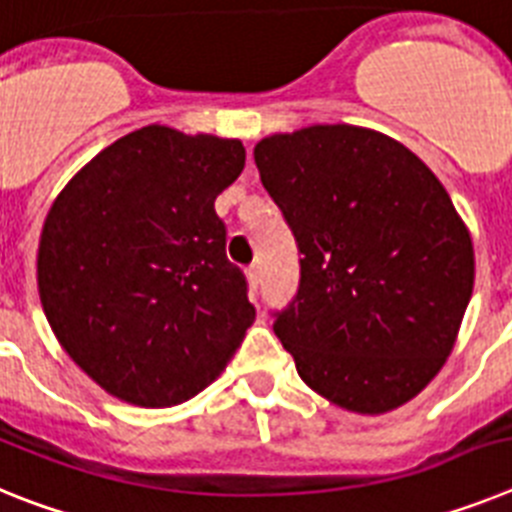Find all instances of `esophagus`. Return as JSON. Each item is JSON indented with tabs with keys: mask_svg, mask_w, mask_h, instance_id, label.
Listing matches in <instances>:
<instances>
[{
	"mask_svg": "<svg viewBox=\"0 0 512 512\" xmlns=\"http://www.w3.org/2000/svg\"><path fill=\"white\" fill-rule=\"evenodd\" d=\"M260 275V265H250V268H247V281H250L252 288L260 286Z\"/></svg>",
	"mask_w": 512,
	"mask_h": 512,
	"instance_id": "esophagus-1",
	"label": "esophagus"
}]
</instances>
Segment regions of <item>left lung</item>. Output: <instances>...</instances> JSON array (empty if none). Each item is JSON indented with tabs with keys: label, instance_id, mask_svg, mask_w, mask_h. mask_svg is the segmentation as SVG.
Returning a JSON list of instances; mask_svg holds the SVG:
<instances>
[{
	"label": "left lung",
	"instance_id": "8db88e82",
	"mask_svg": "<svg viewBox=\"0 0 512 512\" xmlns=\"http://www.w3.org/2000/svg\"><path fill=\"white\" fill-rule=\"evenodd\" d=\"M255 164L301 255L275 335L332 404L397 410L443 368L474 288L446 188L407 146L348 123L268 136Z\"/></svg>",
	"mask_w": 512,
	"mask_h": 512
}]
</instances>
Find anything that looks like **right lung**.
Listing matches in <instances>:
<instances>
[{
	"instance_id": "1",
	"label": "right lung",
	"mask_w": 512,
	"mask_h": 512,
	"mask_svg": "<svg viewBox=\"0 0 512 512\" xmlns=\"http://www.w3.org/2000/svg\"><path fill=\"white\" fill-rule=\"evenodd\" d=\"M242 170V141L146 126L53 201L38 247L43 311L71 361L113 397L185 402L242 345L255 306L213 208Z\"/></svg>"
}]
</instances>
